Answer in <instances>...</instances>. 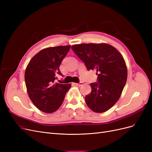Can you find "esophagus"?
<instances>
[{
  "label": "esophagus",
  "instance_id": "34e87169",
  "mask_svg": "<svg viewBox=\"0 0 152 152\" xmlns=\"http://www.w3.org/2000/svg\"><path fill=\"white\" fill-rule=\"evenodd\" d=\"M82 82H80V83H74V84L75 85H76V86H82Z\"/></svg>",
  "mask_w": 152,
  "mask_h": 152
}]
</instances>
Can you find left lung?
I'll return each mask as SVG.
<instances>
[{"label": "left lung", "mask_w": 152, "mask_h": 152, "mask_svg": "<svg viewBox=\"0 0 152 152\" xmlns=\"http://www.w3.org/2000/svg\"><path fill=\"white\" fill-rule=\"evenodd\" d=\"M88 70H96L98 82L91 83L85 98L89 108L96 113L111 108L121 97L126 85L127 70L122 54L108 44H80L72 46Z\"/></svg>", "instance_id": "left-lung-1"}]
</instances>
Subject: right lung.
I'll return each mask as SVG.
<instances>
[{
	"label": "right lung",
	"mask_w": 152,
	"mask_h": 152,
	"mask_svg": "<svg viewBox=\"0 0 152 152\" xmlns=\"http://www.w3.org/2000/svg\"><path fill=\"white\" fill-rule=\"evenodd\" d=\"M70 45L48 48L31 59L26 66L25 80L28 96L40 111L53 113L61 107L71 84L55 83L59 66Z\"/></svg>",
	"instance_id": "right-lung-1"
}]
</instances>
